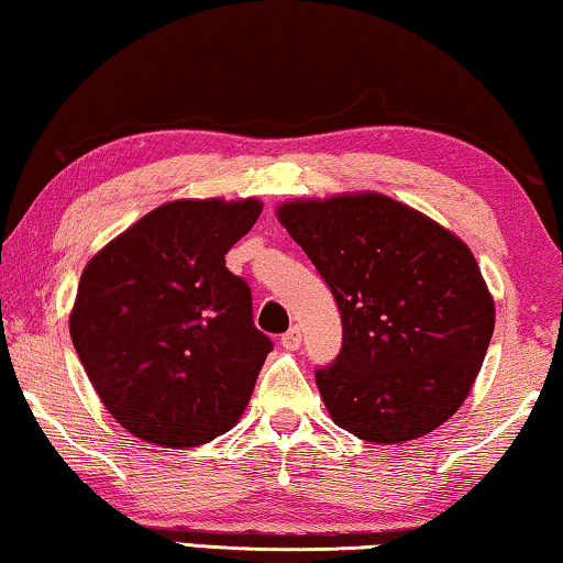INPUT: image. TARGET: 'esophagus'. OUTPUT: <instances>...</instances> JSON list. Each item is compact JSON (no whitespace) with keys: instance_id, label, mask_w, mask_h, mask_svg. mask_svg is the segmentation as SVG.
Wrapping results in <instances>:
<instances>
[{"instance_id":"34e87169","label":"esophagus","mask_w":563,"mask_h":563,"mask_svg":"<svg viewBox=\"0 0 563 563\" xmlns=\"http://www.w3.org/2000/svg\"><path fill=\"white\" fill-rule=\"evenodd\" d=\"M282 346L289 349V352H297V349L301 346V329L299 327H291L287 334L282 336Z\"/></svg>"}]
</instances>
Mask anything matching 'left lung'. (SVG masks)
I'll return each instance as SVG.
<instances>
[{"label":"left lung","mask_w":563,"mask_h":563,"mask_svg":"<svg viewBox=\"0 0 563 563\" xmlns=\"http://www.w3.org/2000/svg\"><path fill=\"white\" fill-rule=\"evenodd\" d=\"M276 219L342 311V352L317 372L336 427L401 444L454 417L496 321L472 249L379 191L291 199L276 207Z\"/></svg>","instance_id":"obj_1"}]
</instances>
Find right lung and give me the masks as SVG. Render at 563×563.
I'll use <instances>...</instances> for the list:
<instances>
[{"label": "right lung", "instance_id": "right-lung-1", "mask_svg": "<svg viewBox=\"0 0 563 563\" xmlns=\"http://www.w3.org/2000/svg\"><path fill=\"white\" fill-rule=\"evenodd\" d=\"M262 201L174 199L91 256L69 314L74 349L99 401L136 439L199 446L252 399L269 336L224 254Z\"/></svg>", "mask_w": 563, "mask_h": 563}]
</instances>
